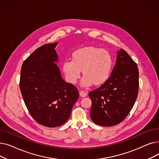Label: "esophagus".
Masks as SVG:
<instances>
[{"label":"esophagus","mask_w":159,"mask_h":159,"mask_svg":"<svg viewBox=\"0 0 159 159\" xmlns=\"http://www.w3.org/2000/svg\"><path fill=\"white\" fill-rule=\"evenodd\" d=\"M79 94H80V97H86V96L87 95L88 93H87V91H84V90H80V92H79Z\"/></svg>","instance_id":"34e87169"}]
</instances>
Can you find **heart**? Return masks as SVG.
I'll return each instance as SVG.
<instances>
[{"label":"heart","mask_w":159,"mask_h":159,"mask_svg":"<svg viewBox=\"0 0 159 159\" xmlns=\"http://www.w3.org/2000/svg\"><path fill=\"white\" fill-rule=\"evenodd\" d=\"M113 66L110 53L105 49L94 46H86L77 49L72 54V60L63 63L62 70L66 79L71 84L76 83L81 71L84 75L82 80L83 86L93 84L101 85L109 78Z\"/></svg>","instance_id":"obj_1"}]
</instances>
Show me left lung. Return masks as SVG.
Listing matches in <instances>:
<instances>
[{
    "instance_id": "obj_1",
    "label": "left lung",
    "mask_w": 159,
    "mask_h": 159,
    "mask_svg": "<svg viewBox=\"0 0 159 159\" xmlns=\"http://www.w3.org/2000/svg\"><path fill=\"white\" fill-rule=\"evenodd\" d=\"M110 77L89 93L90 117L99 126H113L123 121L134 105L139 86L137 63L121 49Z\"/></svg>"
}]
</instances>
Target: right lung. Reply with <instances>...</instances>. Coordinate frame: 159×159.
Returning <instances> with one entry per match:
<instances>
[{"label":"right lung","mask_w":159,"mask_h":159,"mask_svg":"<svg viewBox=\"0 0 159 159\" xmlns=\"http://www.w3.org/2000/svg\"><path fill=\"white\" fill-rule=\"evenodd\" d=\"M57 43L35 49L22 64L20 89L25 104L39 124L48 128L62 126L70 118L79 97L77 88L66 82L55 62Z\"/></svg>","instance_id":"1"}]
</instances>
